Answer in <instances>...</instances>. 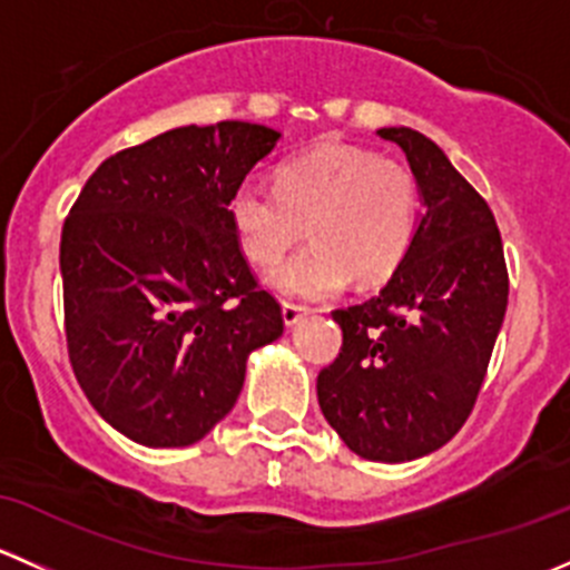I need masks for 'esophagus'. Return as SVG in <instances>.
I'll return each mask as SVG.
<instances>
[{"instance_id": "34e87169", "label": "esophagus", "mask_w": 570, "mask_h": 570, "mask_svg": "<svg viewBox=\"0 0 570 570\" xmlns=\"http://www.w3.org/2000/svg\"><path fill=\"white\" fill-rule=\"evenodd\" d=\"M281 314H284V325L292 327V325H297V322H301L303 317H306L308 308L297 306V303H284V306H281Z\"/></svg>"}]
</instances>
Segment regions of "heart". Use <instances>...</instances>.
<instances>
[{
  "label": "heart",
  "mask_w": 570,
  "mask_h": 570,
  "mask_svg": "<svg viewBox=\"0 0 570 570\" xmlns=\"http://www.w3.org/2000/svg\"><path fill=\"white\" fill-rule=\"evenodd\" d=\"M239 250L258 267L281 262L301 243L312 248L269 273L281 295L322 301L355 278L386 284L413 248L419 228L416 176L372 148L325 142L275 174V193L239 184L228 200Z\"/></svg>",
  "instance_id": "heart-1"
}]
</instances>
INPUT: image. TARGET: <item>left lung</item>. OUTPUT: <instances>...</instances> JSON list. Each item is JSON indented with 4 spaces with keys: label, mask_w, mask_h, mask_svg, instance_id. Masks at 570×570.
<instances>
[{
    "label": "left lung",
    "mask_w": 570,
    "mask_h": 570,
    "mask_svg": "<svg viewBox=\"0 0 570 570\" xmlns=\"http://www.w3.org/2000/svg\"><path fill=\"white\" fill-rule=\"evenodd\" d=\"M424 215L381 295L336 308L342 353L320 372L327 424L366 461L405 463L444 446L474 407L508 312V264L491 206L430 137L389 126Z\"/></svg>",
    "instance_id": "8db88e82"
}]
</instances>
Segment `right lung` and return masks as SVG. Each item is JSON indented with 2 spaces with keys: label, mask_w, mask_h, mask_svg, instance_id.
<instances>
[{
  "label": "right lung",
  "mask_w": 570,
  "mask_h": 570,
  "mask_svg": "<svg viewBox=\"0 0 570 570\" xmlns=\"http://www.w3.org/2000/svg\"><path fill=\"white\" fill-rule=\"evenodd\" d=\"M281 131L178 126L105 159L60 239L66 342L90 405L142 446H189L234 407L253 350L284 333L228 220Z\"/></svg>",
  "instance_id": "right-lung-1"
}]
</instances>
